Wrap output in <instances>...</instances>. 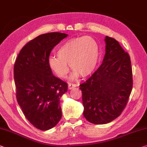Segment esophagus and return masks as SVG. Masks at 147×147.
<instances>
[{
  "label": "esophagus",
  "mask_w": 147,
  "mask_h": 147,
  "mask_svg": "<svg viewBox=\"0 0 147 147\" xmlns=\"http://www.w3.org/2000/svg\"><path fill=\"white\" fill-rule=\"evenodd\" d=\"M76 87V85L74 84V83H68V89H71Z\"/></svg>",
  "instance_id": "esophagus-1"
}]
</instances>
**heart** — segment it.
<instances>
[{"instance_id": "obj_1", "label": "heart", "mask_w": 147, "mask_h": 147, "mask_svg": "<svg viewBox=\"0 0 147 147\" xmlns=\"http://www.w3.org/2000/svg\"><path fill=\"white\" fill-rule=\"evenodd\" d=\"M57 57L51 56L49 65L60 78H64L69 71V64L74 71V77L89 76L98 64L99 48L96 41L89 36L67 40L59 47Z\"/></svg>"}]
</instances>
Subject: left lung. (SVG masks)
Returning <instances> with one entry per match:
<instances>
[{
	"mask_svg": "<svg viewBox=\"0 0 147 147\" xmlns=\"http://www.w3.org/2000/svg\"><path fill=\"white\" fill-rule=\"evenodd\" d=\"M106 54L100 67L81 84L83 116L94 124L109 123L120 116L133 88L130 56L118 40L107 36Z\"/></svg>",
	"mask_w": 147,
	"mask_h": 147,
	"instance_id": "8db88e82",
	"label": "left lung"
}]
</instances>
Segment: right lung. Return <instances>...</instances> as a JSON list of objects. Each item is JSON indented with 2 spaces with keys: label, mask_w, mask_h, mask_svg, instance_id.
I'll list each match as a JSON object with an SVG mask.
<instances>
[{
  "label": "right lung",
  "mask_w": 147,
  "mask_h": 147,
  "mask_svg": "<svg viewBox=\"0 0 147 147\" xmlns=\"http://www.w3.org/2000/svg\"><path fill=\"white\" fill-rule=\"evenodd\" d=\"M67 36L59 32L38 36L24 45L14 63L18 103L38 129H50L62 118L60 99L67 91V84L53 76L49 59L54 47Z\"/></svg>",
  "instance_id": "add662e5"
}]
</instances>
